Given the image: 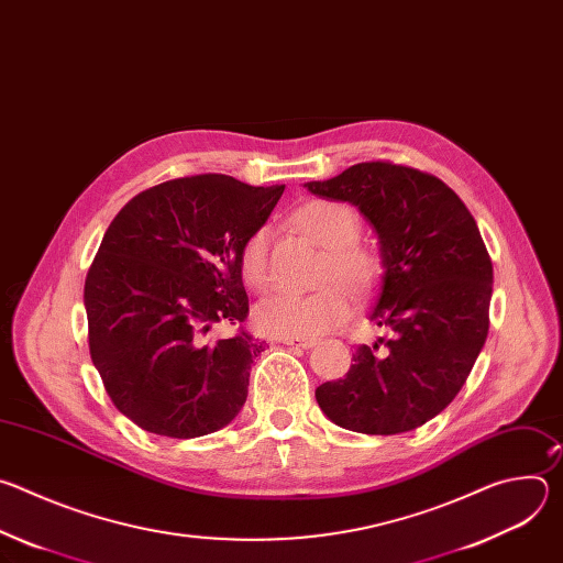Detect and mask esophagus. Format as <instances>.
I'll use <instances>...</instances> for the list:
<instances>
[{"label":"esophagus","instance_id":"esophagus-1","mask_svg":"<svg viewBox=\"0 0 563 563\" xmlns=\"http://www.w3.org/2000/svg\"><path fill=\"white\" fill-rule=\"evenodd\" d=\"M280 343L296 345V347H302V350H311L316 345V339H283Z\"/></svg>","mask_w":563,"mask_h":563}]
</instances>
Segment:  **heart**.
<instances>
[{"mask_svg":"<svg viewBox=\"0 0 563 563\" xmlns=\"http://www.w3.org/2000/svg\"><path fill=\"white\" fill-rule=\"evenodd\" d=\"M294 227L311 243L325 250L320 280L325 285L313 294H274L254 309V325L272 339H307L320 336L336 328L350 313V296H367L383 274L380 256L361 245V216L354 207L339 200H311L291 216ZM269 229L258 227L247 235L240 250V276L247 287L263 291L272 283L269 274Z\"/></svg>","mask_w":563,"mask_h":563,"instance_id":"b5f03b06","label":"heart"}]
</instances>
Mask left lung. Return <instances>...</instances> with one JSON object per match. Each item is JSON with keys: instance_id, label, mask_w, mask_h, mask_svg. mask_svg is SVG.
Wrapping results in <instances>:
<instances>
[{"instance_id": "left-lung-1", "label": "left lung", "mask_w": 563, "mask_h": 563, "mask_svg": "<svg viewBox=\"0 0 563 563\" xmlns=\"http://www.w3.org/2000/svg\"><path fill=\"white\" fill-rule=\"evenodd\" d=\"M305 187L376 231L383 276L367 318L391 334L356 347L345 378L316 387L318 406L352 432H410L452 404L488 339L493 261L478 227L445 183L391 163Z\"/></svg>"}]
</instances>
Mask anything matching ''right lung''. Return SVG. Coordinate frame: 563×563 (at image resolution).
<instances>
[{"label":"right lung","instance_id":"1","mask_svg":"<svg viewBox=\"0 0 563 563\" xmlns=\"http://www.w3.org/2000/svg\"><path fill=\"white\" fill-rule=\"evenodd\" d=\"M283 191L191 176L142 191L109 224L85 283L89 347L115 408L142 430L196 439L243 410L265 345L205 334L245 320L238 256Z\"/></svg>","mask_w":563,"mask_h":563}]
</instances>
